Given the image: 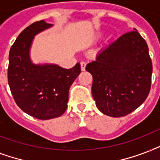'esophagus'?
<instances>
[{"label": "esophagus", "mask_w": 160, "mask_h": 160, "mask_svg": "<svg viewBox=\"0 0 160 160\" xmlns=\"http://www.w3.org/2000/svg\"><path fill=\"white\" fill-rule=\"evenodd\" d=\"M85 66H86V63L84 62V61H81V62H80V68H81V70H82V71L85 70Z\"/></svg>", "instance_id": "1"}]
</instances>
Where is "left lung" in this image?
<instances>
[{
    "label": "left lung",
    "mask_w": 160,
    "mask_h": 160,
    "mask_svg": "<svg viewBox=\"0 0 160 160\" xmlns=\"http://www.w3.org/2000/svg\"><path fill=\"white\" fill-rule=\"evenodd\" d=\"M85 69L93 76L95 105L108 116H125L149 95L152 61L146 41L136 29L101 50Z\"/></svg>",
    "instance_id": "8db88e82"
}]
</instances>
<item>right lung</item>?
I'll return each mask as SVG.
<instances>
[{"label": "right lung", "instance_id": "add662e5", "mask_svg": "<svg viewBox=\"0 0 160 160\" xmlns=\"http://www.w3.org/2000/svg\"><path fill=\"white\" fill-rule=\"evenodd\" d=\"M52 24L36 21L16 38L9 54L8 84L16 105L39 119L61 116L67 109L69 90L80 73L77 63L71 69L55 64H34L30 51L35 36Z\"/></svg>", "mask_w": 160, "mask_h": 160}]
</instances>
